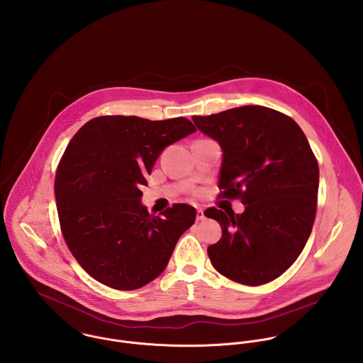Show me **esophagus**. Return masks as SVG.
I'll use <instances>...</instances> for the list:
<instances>
[{"label": "esophagus", "instance_id": "esophagus-1", "mask_svg": "<svg viewBox=\"0 0 363 363\" xmlns=\"http://www.w3.org/2000/svg\"><path fill=\"white\" fill-rule=\"evenodd\" d=\"M204 219H206L204 211L203 209H197V220H204Z\"/></svg>", "mask_w": 363, "mask_h": 363}]
</instances>
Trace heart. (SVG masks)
Returning <instances> with one entry per match:
<instances>
[{
    "instance_id": "heart-1",
    "label": "heart",
    "mask_w": 363,
    "mask_h": 363,
    "mask_svg": "<svg viewBox=\"0 0 363 363\" xmlns=\"http://www.w3.org/2000/svg\"><path fill=\"white\" fill-rule=\"evenodd\" d=\"M200 194H201V191H200V190H193V196H196V197H197V196H200Z\"/></svg>"
}]
</instances>
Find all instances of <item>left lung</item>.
<instances>
[{
	"mask_svg": "<svg viewBox=\"0 0 363 363\" xmlns=\"http://www.w3.org/2000/svg\"><path fill=\"white\" fill-rule=\"evenodd\" d=\"M223 151L219 199L240 200L243 213L208 208L222 238L208 247L213 268L256 286L284 274L302 253L315 218L318 164L302 128L264 106L194 116Z\"/></svg>",
	"mask_w": 363,
	"mask_h": 363,
	"instance_id": "obj_1",
	"label": "left lung"
}]
</instances>
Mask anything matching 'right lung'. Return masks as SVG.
<instances>
[{
  "mask_svg": "<svg viewBox=\"0 0 363 363\" xmlns=\"http://www.w3.org/2000/svg\"><path fill=\"white\" fill-rule=\"evenodd\" d=\"M194 131L184 117L99 116L69 141L54 180L60 228L72 256L101 284L134 291L154 281L194 223L191 206L154 216L140 203L157 156Z\"/></svg>",
  "mask_w": 363,
  "mask_h": 363,
  "instance_id": "add662e5",
  "label": "right lung"
}]
</instances>
